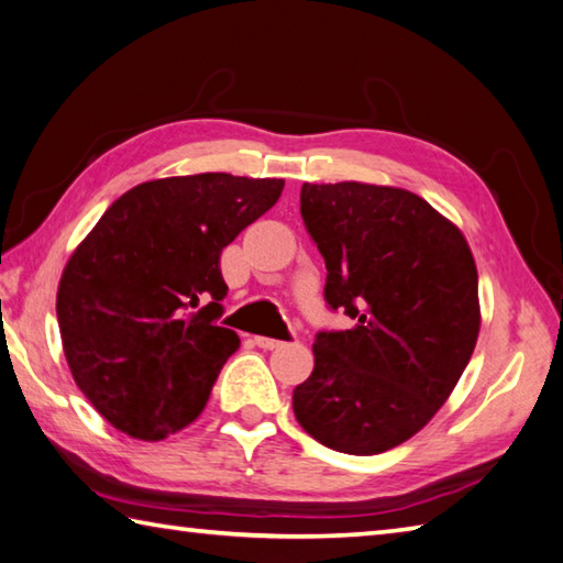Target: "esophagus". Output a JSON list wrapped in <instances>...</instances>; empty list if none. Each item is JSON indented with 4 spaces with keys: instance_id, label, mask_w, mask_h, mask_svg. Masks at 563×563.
<instances>
[{
    "instance_id": "esophagus-1",
    "label": "esophagus",
    "mask_w": 563,
    "mask_h": 563,
    "mask_svg": "<svg viewBox=\"0 0 563 563\" xmlns=\"http://www.w3.org/2000/svg\"><path fill=\"white\" fill-rule=\"evenodd\" d=\"M256 346L271 351V349H280L283 341L280 339H271V336H256Z\"/></svg>"
}]
</instances>
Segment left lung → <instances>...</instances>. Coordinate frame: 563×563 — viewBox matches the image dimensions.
Wrapping results in <instances>:
<instances>
[{"label": "left lung", "mask_w": 563, "mask_h": 563, "mask_svg": "<svg viewBox=\"0 0 563 563\" xmlns=\"http://www.w3.org/2000/svg\"><path fill=\"white\" fill-rule=\"evenodd\" d=\"M300 212L327 266V307L356 324L317 332L292 410L319 444L380 454L420 432L468 366L476 263L449 219L398 187L305 183Z\"/></svg>", "instance_id": "8db88e82"}]
</instances>
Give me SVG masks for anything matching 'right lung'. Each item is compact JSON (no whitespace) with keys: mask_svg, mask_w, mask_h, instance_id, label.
Here are the masks:
<instances>
[{"mask_svg":"<svg viewBox=\"0 0 563 563\" xmlns=\"http://www.w3.org/2000/svg\"><path fill=\"white\" fill-rule=\"evenodd\" d=\"M283 187L229 173L141 183L75 249L55 312L77 388L109 424L158 442L202 412L239 349L219 327V258Z\"/></svg>","mask_w":563,"mask_h":563,"instance_id":"add662e5","label":"right lung"}]
</instances>
